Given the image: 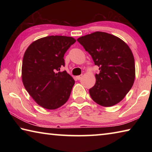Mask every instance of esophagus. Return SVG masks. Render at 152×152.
<instances>
[{
  "mask_svg": "<svg viewBox=\"0 0 152 152\" xmlns=\"http://www.w3.org/2000/svg\"><path fill=\"white\" fill-rule=\"evenodd\" d=\"M82 76H82V75L77 76L76 77V79H77V80H80V79L82 78Z\"/></svg>",
  "mask_w": 152,
  "mask_h": 152,
  "instance_id": "34e87169",
  "label": "esophagus"
}]
</instances>
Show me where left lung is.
Instances as JSON below:
<instances>
[{"mask_svg": "<svg viewBox=\"0 0 152 152\" xmlns=\"http://www.w3.org/2000/svg\"><path fill=\"white\" fill-rule=\"evenodd\" d=\"M77 41L92 56L100 73L89 89L92 99L103 107H111L124 99L134 83L135 60L128 45L117 36L96 31Z\"/></svg>", "mask_w": 152, "mask_h": 152, "instance_id": "1", "label": "left lung"}]
</instances>
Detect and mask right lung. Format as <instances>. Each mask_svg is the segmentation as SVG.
Segmentation results:
<instances>
[{"instance_id": "obj_1", "label": "right lung", "mask_w": 152, "mask_h": 152, "mask_svg": "<svg viewBox=\"0 0 152 152\" xmlns=\"http://www.w3.org/2000/svg\"><path fill=\"white\" fill-rule=\"evenodd\" d=\"M76 42L72 37L51 35L31 43L22 64V81L33 99L44 109L53 110L68 101L75 81L66 71L64 56Z\"/></svg>"}]
</instances>
